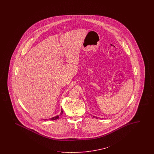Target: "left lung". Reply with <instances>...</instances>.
Segmentation results:
<instances>
[{"instance_id":"8db88e82","label":"left lung","mask_w":154,"mask_h":154,"mask_svg":"<svg viewBox=\"0 0 154 154\" xmlns=\"http://www.w3.org/2000/svg\"><path fill=\"white\" fill-rule=\"evenodd\" d=\"M97 119H98V117H97Z\"/></svg>"}]
</instances>
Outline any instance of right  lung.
Listing matches in <instances>:
<instances>
[{"instance_id": "obj_1", "label": "right lung", "mask_w": 154, "mask_h": 154, "mask_svg": "<svg viewBox=\"0 0 154 154\" xmlns=\"http://www.w3.org/2000/svg\"><path fill=\"white\" fill-rule=\"evenodd\" d=\"M63 109H61V111L60 114L59 116H56L55 117L50 118V119H48V120H56V119H58L59 118V117H60L61 115L63 114ZM45 120H47V119H45Z\"/></svg>"}]
</instances>
